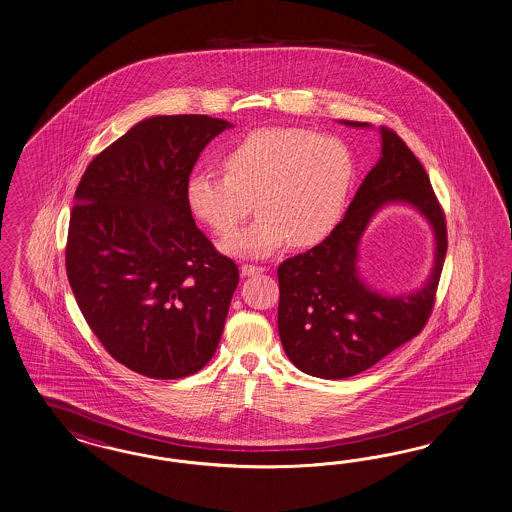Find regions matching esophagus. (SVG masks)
<instances>
[{
  "label": "esophagus",
  "instance_id": "34e87169",
  "mask_svg": "<svg viewBox=\"0 0 512 512\" xmlns=\"http://www.w3.org/2000/svg\"><path fill=\"white\" fill-rule=\"evenodd\" d=\"M240 270H242V276H261L264 272L263 266H255V264H242L240 266Z\"/></svg>",
  "mask_w": 512,
  "mask_h": 512
}]
</instances>
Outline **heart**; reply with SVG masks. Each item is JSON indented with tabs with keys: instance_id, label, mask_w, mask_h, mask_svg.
<instances>
[{
	"instance_id": "heart-1",
	"label": "heart",
	"mask_w": 512,
	"mask_h": 512,
	"mask_svg": "<svg viewBox=\"0 0 512 512\" xmlns=\"http://www.w3.org/2000/svg\"><path fill=\"white\" fill-rule=\"evenodd\" d=\"M221 163L225 174H189L187 204L214 233L231 236L255 202L261 216L223 244L249 257H264L287 238L295 246L323 240L340 221L353 182V157L340 139L296 127L253 131Z\"/></svg>"
}]
</instances>
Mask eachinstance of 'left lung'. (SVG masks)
<instances>
[{"label":"left lung","instance_id":"left-lung-1","mask_svg":"<svg viewBox=\"0 0 512 512\" xmlns=\"http://www.w3.org/2000/svg\"><path fill=\"white\" fill-rule=\"evenodd\" d=\"M381 140V159L358 187L334 231L319 246L278 266L281 345L296 368L313 377L345 379L372 368L419 336L434 310L447 255L445 212L407 144L388 127H381ZM388 201L411 203L435 229V270L413 296H379L357 276V242L374 212Z\"/></svg>","mask_w":512,"mask_h":512}]
</instances>
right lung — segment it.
Segmentation results:
<instances>
[{
  "mask_svg": "<svg viewBox=\"0 0 512 512\" xmlns=\"http://www.w3.org/2000/svg\"><path fill=\"white\" fill-rule=\"evenodd\" d=\"M204 114L154 116L93 157L75 193L65 268L110 357L152 379L202 370L238 285V266L195 225L186 184L231 127Z\"/></svg>",
  "mask_w": 512,
  "mask_h": 512,
  "instance_id": "1",
  "label": "right lung"
}]
</instances>
